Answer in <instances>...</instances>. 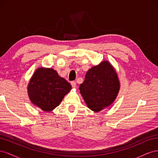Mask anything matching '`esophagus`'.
Segmentation results:
<instances>
[{
  "mask_svg": "<svg viewBox=\"0 0 158 158\" xmlns=\"http://www.w3.org/2000/svg\"><path fill=\"white\" fill-rule=\"evenodd\" d=\"M71 85H72V87L74 88H75L76 87V83L75 82H72Z\"/></svg>",
  "mask_w": 158,
  "mask_h": 158,
  "instance_id": "1",
  "label": "esophagus"
}]
</instances>
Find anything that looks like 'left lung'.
<instances>
[{"label":"left lung","mask_w":158,"mask_h":158,"mask_svg":"<svg viewBox=\"0 0 158 158\" xmlns=\"http://www.w3.org/2000/svg\"><path fill=\"white\" fill-rule=\"evenodd\" d=\"M119 89L120 83L116 71L106 60L91 68L79 88L88 107L95 112L111 106Z\"/></svg>","instance_id":"left-lung-1"}]
</instances>
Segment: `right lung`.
<instances>
[{
    "label": "right lung",
    "instance_id": "right-lung-1",
    "mask_svg": "<svg viewBox=\"0 0 158 158\" xmlns=\"http://www.w3.org/2000/svg\"><path fill=\"white\" fill-rule=\"evenodd\" d=\"M71 89V85L56 70L41 67L30 79L27 93L32 103L49 112L59 106Z\"/></svg>",
    "mask_w": 158,
    "mask_h": 158
}]
</instances>
